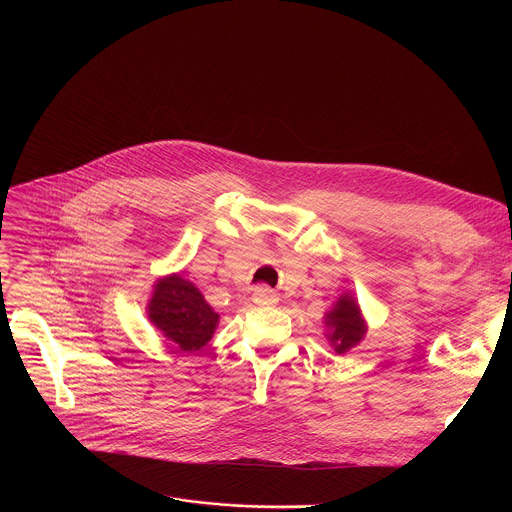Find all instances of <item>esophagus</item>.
I'll list each match as a JSON object with an SVG mask.
<instances>
[{
	"instance_id": "1",
	"label": "esophagus",
	"mask_w": 512,
	"mask_h": 512,
	"mask_svg": "<svg viewBox=\"0 0 512 512\" xmlns=\"http://www.w3.org/2000/svg\"><path fill=\"white\" fill-rule=\"evenodd\" d=\"M277 294L275 291H271V289H267V287H255L253 289V302L257 304V306H275L277 304Z\"/></svg>"
}]
</instances>
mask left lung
Wrapping results in <instances>:
<instances>
[{
  "mask_svg": "<svg viewBox=\"0 0 512 512\" xmlns=\"http://www.w3.org/2000/svg\"><path fill=\"white\" fill-rule=\"evenodd\" d=\"M324 324L328 328V340L338 354L354 348L364 334H367V322H364L356 300L350 294H342L334 308L326 312Z\"/></svg>",
  "mask_w": 512,
  "mask_h": 512,
  "instance_id": "1",
  "label": "left lung"
}]
</instances>
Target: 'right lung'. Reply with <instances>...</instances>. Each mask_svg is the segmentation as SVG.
I'll list each match as a JSON object with an SVG mask.
<instances>
[{
    "mask_svg": "<svg viewBox=\"0 0 512 512\" xmlns=\"http://www.w3.org/2000/svg\"><path fill=\"white\" fill-rule=\"evenodd\" d=\"M148 318L182 352L206 346L218 324V314L206 304L200 289L178 273L156 281Z\"/></svg>",
    "mask_w": 512,
    "mask_h": 512,
    "instance_id": "right-lung-1",
    "label": "right lung"
}]
</instances>
